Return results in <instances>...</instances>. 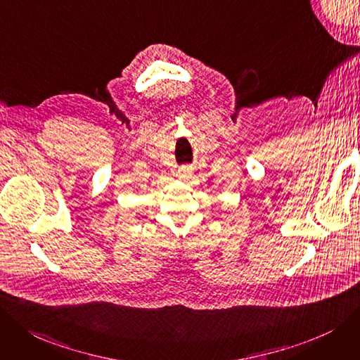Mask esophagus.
<instances>
[{"mask_svg":"<svg viewBox=\"0 0 360 360\" xmlns=\"http://www.w3.org/2000/svg\"><path fill=\"white\" fill-rule=\"evenodd\" d=\"M180 171H181V176L184 177V176H186V172H188V168H186V167H184V168H181Z\"/></svg>","mask_w":360,"mask_h":360,"instance_id":"esophagus-1","label":"esophagus"}]
</instances>
